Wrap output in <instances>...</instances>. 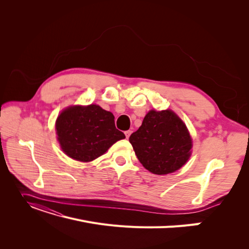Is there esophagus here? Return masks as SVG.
<instances>
[{"instance_id":"esophagus-1","label":"esophagus","mask_w":249,"mask_h":249,"mask_svg":"<svg viewBox=\"0 0 249 249\" xmlns=\"http://www.w3.org/2000/svg\"><path fill=\"white\" fill-rule=\"evenodd\" d=\"M131 133H132L131 130H127V131H125V136H126L127 139L130 137V135H131Z\"/></svg>"}]
</instances>
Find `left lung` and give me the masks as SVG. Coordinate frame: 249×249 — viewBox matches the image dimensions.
I'll list each match as a JSON object with an SVG mask.
<instances>
[{"instance_id": "left-lung-1", "label": "left lung", "mask_w": 249, "mask_h": 249, "mask_svg": "<svg viewBox=\"0 0 249 249\" xmlns=\"http://www.w3.org/2000/svg\"><path fill=\"white\" fill-rule=\"evenodd\" d=\"M129 141L141 164L154 175L178 171L189 160L193 146L186 124L172 110L149 111Z\"/></svg>"}]
</instances>
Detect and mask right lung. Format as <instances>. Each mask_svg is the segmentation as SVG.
Returning <instances> with one entry per match:
<instances>
[{
    "mask_svg": "<svg viewBox=\"0 0 249 249\" xmlns=\"http://www.w3.org/2000/svg\"><path fill=\"white\" fill-rule=\"evenodd\" d=\"M115 117L99 105L71 106L57 117L55 130L62 151L71 159L89 162L125 138L115 126Z\"/></svg>",
    "mask_w": 249,
    "mask_h": 249,
    "instance_id": "add662e5",
    "label": "right lung"
}]
</instances>
